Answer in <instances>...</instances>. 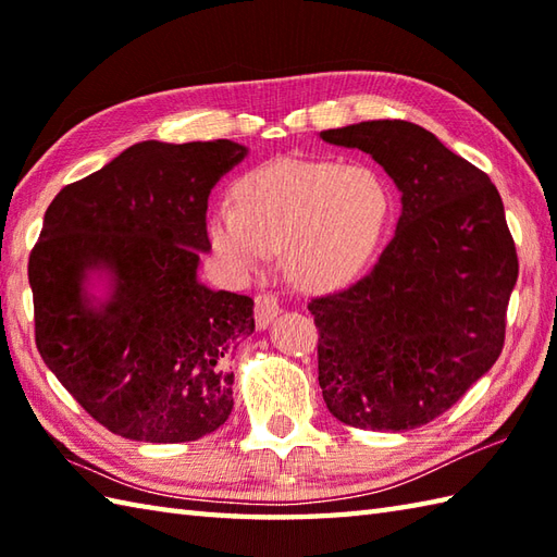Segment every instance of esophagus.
I'll use <instances>...</instances> for the list:
<instances>
[{"label": "esophagus", "instance_id": "34e87169", "mask_svg": "<svg viewBox=\"0 0 557 557\" xmlns=\"http://www.w3.org/2000/svg\"><path fill=\"white\" fill-rule=\"evenodd\" d=\"M282 313L280 299L275 294H258L256 297V327L265 330Z\"/></svg>", "mask_w": 557, "mask_h": 557}]
</instances>
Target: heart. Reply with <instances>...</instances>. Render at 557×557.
<instances>
[{"mask_svg":"<svg viewBox=\"0 0 557 557\" xmlns=\"http://www.w3.org/2000/svg\"><path fill=\"white\" fill-rule=\"evenodd\" d=\"M393 215V196L361 164L275 160L234 184V208L208 222L215 253L234 272L253 275L285 248L287 275L311 292H333L371 263Z\"/></svg>","mask_w":557,"mask_h":557,"instance_id":"heart-1","label":"heart"}]
</instances>
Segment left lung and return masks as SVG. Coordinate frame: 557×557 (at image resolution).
<instances>
[{"instance_id": "left-lung-1", "label": "left lung", "mask_w": 557, "mask_h": 557, "mask_svg": "<svg viewBox=\"0 0 557 557\" xmlns=\"http://www.w3.org/2000/svg\"><path fill=\"white\" fill-rule=\"evenodd\" d=\"M359 148L401 194L393 242L357 285L313 299L318 383L354 429L433 421L498 361L517 251L498 188L423 126L377 120L321 132Z\"/></svg>"}]
</instances>
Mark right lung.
Here are the masks:
<instances>
[{"label": "right lung", "mask_w": 557, "mask_h": 557, "mask_svg": "<svg viewBox=\"0 0 557 557\" xmlns=\"http://www.w3.org/2000/svg\"><path fill=\"white\" fill-rule=\"evenodd\" d=\"M234 140L126 148L45 212L28 260L35 345L104 429L144 443L198 441L230 419L227 354L253 333V299L198 280L212 186ZM109 277V297L87 289Z\"/></svg>", "instance_id": "add662e5"}]
</instances>
